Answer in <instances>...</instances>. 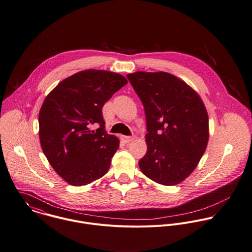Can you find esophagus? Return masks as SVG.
I'll return each mask as SVG.
<instances>
[{"instance_id":"obj_1","label":"esophagus","mask_w":252,"mask_h":252,"mask_svg":"<svg viewBox=\"0 0 252 252\" xmlns=\"http://www.w3.org/2000/svg\"><path fill=\"white\" fill-rule=\"evenodd\" d=\"M134 139H135V136H134V135H132V136H124V141H125L126 143H129V142L133 141Z\"/></svg>"}]
</instances>
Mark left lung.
<instances>
[{
	"instance_id": "left-lung-1",
	"label": "left lung",
	"mask_w": 252,
	"mask_h": 252,
	"mask_svg": "<svg viewBox=\"0 0 252 252\" xmlns=\"http://www.w3.org/2000/svg\"><path fill=\"white\" fill-rule=\"evenodd\" d=\"M143 104L147 152L141 171L161 185H176L197 167L208 142V116L198 94L166 72L127 74Z\"/></svg>"
}]
</instances>
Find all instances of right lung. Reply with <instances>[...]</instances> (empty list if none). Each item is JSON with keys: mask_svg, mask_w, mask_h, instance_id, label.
<instances>
[{"mask_svg": "<svg viewBox=\"0 0 252 252\" xmlns=\"http://www.w3.org/2000/svg\"><path fill=\"white\" fill-rule=\"evenodd\" d=\"M126 84L120 74L90 69L60 82L44 101L39 113L41 146L52 168L70 185H87L107 173L120 141L106 132L102 107Z\"/></svg>", "mask_w": 252, "mask_h": 252, "instance_id": "obj_1", "label": "right lung"}]
</instances>
